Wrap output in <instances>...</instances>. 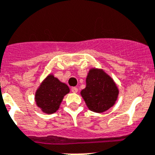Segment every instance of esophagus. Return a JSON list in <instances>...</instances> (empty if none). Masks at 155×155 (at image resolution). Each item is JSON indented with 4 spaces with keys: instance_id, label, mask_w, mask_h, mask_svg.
Listing matches in <instances>:
<instances>
[{
    "instance_id": "esophagus-1",
    "label": "esophagus",
    "mask_w": 155,
    "mask_h": 155,
    "mask_svg": "<svg viewBox=\"0 0 155 155\" xmlns=\"http://www.w3.org/2000/svg\"><path fill=\"white\" fill-rule=\"evenodd\" d=\"M71 91H72L73 93H78V89L77 87H72V88H71Z\"/></svg>"
}]
</instances>
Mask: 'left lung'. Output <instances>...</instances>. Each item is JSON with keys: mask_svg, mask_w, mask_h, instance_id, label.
I'll return each instance as SVG.
<instances>
[{"mask_svg": "<svg viewBox=\"0 0 155 155\" xmlns=\"http://www.w3.org/2000/svg\"><path fill=\"white\" fill-rule=\"evenodd\" d=\"M118 89L109 76L100 70H91L86 78V87L81 94L89 109L103 112L111 108L118 96Z\"/></svg>", "mask_w": 155, "mask_h": 155, "instance_id": "obj_1", "label": "left lung"}]
</instances>
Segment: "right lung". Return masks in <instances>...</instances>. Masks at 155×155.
Listing matches in <instances>:
<instances>
[{
    "label": "right lung",
    "mask_w": 155,
    "mask_h": 155,
    "mask_svg": "<svg viewBox=\"0 0 155 155\" xmlns=\"http://www.w3.org/2000/svg\"><path fill=\"white\" fill-rule=\"evenodd\" d=\"M69 92L70 89L66 84L49 75L37 90L35 101L43 112L51 114L58 109L64 96Z\"/></svg>",
    "instance_id": "add662e5"
}]
</instances>
